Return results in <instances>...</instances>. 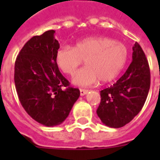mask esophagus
Segmentation results:
<instances>
[{
  "label": "esophagus",
  "mask_w": 160,
  "mask_h": 160,
  "mask_svg": "<svg viewBox=\"0 0 160 160\" xmlns=\"http://www.w3.org/2000/svg\"><path fill=\"white\" fill-rule=\"evenodd\" d=\"M80 95H81V96H83V95H85L87 94L88 90H84V89H80Z\"/></svg>",
  "instance_id": "1"
}]
</instances>
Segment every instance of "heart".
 Masks as SVG:
<instances>
[{"mask_svg": "<svg viewBox=\"0 0 160 160\" xmlns=\"http://www.w3.org/2000/svg\"><path fill=\"white\" fill-rule=\"evenodd\" d=\"M128 57V50L121 42L109 37H88L75 46H64L55 52V63L61 71L73 75L85 60L86 65L73 78L79 86H89L100 80L112 81L123 70Z\"/></svg>", "mask_w": 160, "mask_h": 160, "instance_id": "1", "label": "heart"}]
</instances>
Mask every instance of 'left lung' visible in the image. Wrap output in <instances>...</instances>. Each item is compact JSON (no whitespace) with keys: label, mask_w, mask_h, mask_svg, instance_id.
<instances>
[{"label":"left lung","mask_w":160,"mask_h":160,"mask_svg":"<svg viewBox=\"0 0 160 160\" xmlns=\"http://www.w3.org/2000/svg\"><path fill=\"white\" fill-rule=\"evenodd\" d=\"M150 87L149 64L141 46H133L132 62L124 75L110 87L100 91L96 113L104 124L120 128L129 123L144 106Z\"/></svg>","instance_id":"left-lung-1"}]
</instances>
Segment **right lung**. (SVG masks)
<instances>
[{
	"label": "right lung",
	"instance_id": "obj_1",
	"mask_svg": "<svg viewBox=\"0 0 160 160\" xmlns=\"http://www.w3.org/2000/svg\"><path fill=\"white\" fill-rule=\"evenodd\" d=\"M55 32L51 30L33 36L15 63L14 80L21 105L32 119L47 127L65 121L80 97V90L70 87L55 63L60 44Z\"/></svg>",
	"mask_w": 160,
	"mask_h": 160
}]
</instances>
